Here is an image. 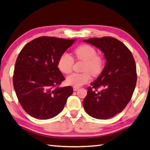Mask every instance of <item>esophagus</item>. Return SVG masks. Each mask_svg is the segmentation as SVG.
Returning <instances> with one entry per match:
<instances>
[{
  "instance_id": "esophagus-1",
  "label": "esophagus",
  "mask_w": 150,
  "mask_h": 150,
  "mask_svg": "<svg viewBox=\"0 0 150 150\" xmlns=\"http://www.w3.org/2000/svg\"><path fill=\"white\" fill-rule=\"evenodd\" d=\"M79 88V87H73V91H77Z\"/></svg>"
}]
</instances>
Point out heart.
<instances>
[{"instance_id": "heart-1", "label": "heart", "mask_w": 150, "mask_h": 150, "mask_svg": "<svg viewBox=\"0 0 150 150\" xmlns=\"http://www.w3.org/2000/svg\"><path fill=\"white\" fill-rule=\"evenodd\" d=\"M73 53L78 60L84 62L82 67L83 72L71 73L67 77L66 82L69 85L78 87L89 82L91 74L96 77L102 72L104 61L102 57L96 55L95 48L87 44L75 48ZM73 63L74 60L71 56L67 53H63L58 59L57 66L61 71L67 74L72 71Z\"/></svg>"}]
</instances>
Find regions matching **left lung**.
Masks as SVG:
<instances>
[{"instance_id":"left-lung-1","label":"left lung","mask_w":150,"mask_h":150,"mask_svg":"<svg viewBox=\"0 0 150 150\" xmlns=\"http://www.w3.org/2000/svg\"><path fill=\"white\" fill-rule=\"evenodd\" d=\"M84 42L99 48L106 62L99 77L87 88L83 106L93 118H110L122 111L132 96L137 81L135 60L130 50L115 38H93ZM99 88L102 89L98 91Z\"/></svg>"}]
</instances>
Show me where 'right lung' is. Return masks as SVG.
I'll return each mask as SVG.
<instances>
[{"mask_svg": "<svg viewBox=\"0 0 150 150\" xmlns=\"http://www.w3.org/2000/svg\"><path fill=\"white\" fill-rule=\"evenodd\" d=\"M74 42L42 36L20 51L15 63L13 85L22 107L32 117L47 120L57 116L73 94L71 86L59 87L65 77L57 62Z\"/></svg>", "mask_w": 150, "mask_h": 150, "instance_id": "obj_1", "label": "right lung"}]
</instances>
